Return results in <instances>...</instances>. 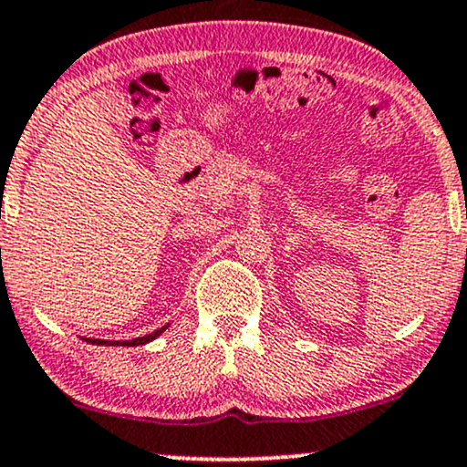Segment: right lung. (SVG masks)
<instances>
[{"instance_id":"obj_1","label":"right lung","mask_w":467,"mask_h":467,"mask_svg":"<svg viewBox=\"0 0 467 467\" xmlns=\"http://www.w3.org/2000/svg\"><path fill=\"white\" fill-rule=\"evenodd\" d=\"M165 328H167V326H162V328H159V330H156V333H151V335L137 337V339H128V341H112V344H117V346H143V344H148V341L156 339V337H159ZM88 341H91V344H110V341H102V339H88Z\"/></svg>"}]
</instances>
